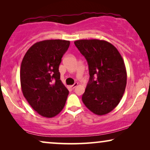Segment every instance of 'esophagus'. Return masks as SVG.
I'll return each instance as SVG.
<instances>
[{
  "label": "esophagus",
  "instance_id": "obj_1",
  "mask_svg": "<svg viewBox=\"0 0 150 150\" xmlns=\"http://www.w3.org/2000/svg\"><path fill=\"white\" fill-rule=\"evenodd\" d=\"M77 85H78V83H76L74 84V85H71V86H70V87H71V88H72V89H74V88H75L76 87Z\"/></svg>",
  "mask_w": 150,
  "mask_h": 150
}]
</instances>
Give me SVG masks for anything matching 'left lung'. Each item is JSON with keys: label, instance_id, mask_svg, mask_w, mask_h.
Masks as SVG:
<instances>
[{"label": "left lung", "instance_id": "8db88e82", "mask_svg": "<svg viewBox=\"0 0 150 150\" xmlns=\"http://www.w3.org/2000/svg\"><path fill=\"white\" fill-rule=\"evenodd\" d=\"M74 44L89 65V81L82 100L94 114H107L118 105L126 89L124 59L117 49L106 41L81 40L75 41Z\"/></svg>", "mask_w": 150, "mask_h": 150}]
</instances>
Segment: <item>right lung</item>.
Here are the masks:
<instances>
[{
    "instance_id": "1",
    "label": "right lung",
    "mask_w": 150,
    "mask_h": 150,
    "mask_svg": "<svg viewBox=\"0 0 150 150\" xmlns=\"http://www.w3.org/2000/svg\"><path fill=\"white\" fill-rule=\"evenodd\" d=\"M69 41L44 40L27 50L20 67L22 93L40 115L51 118L63 110L69 91L60 80L59 67Z\"/></svg>"
}]
</instances>
